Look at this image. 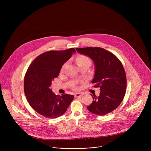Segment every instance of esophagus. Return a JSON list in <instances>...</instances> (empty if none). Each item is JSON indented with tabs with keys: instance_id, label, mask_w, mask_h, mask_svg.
<instances>
[{
	"instance_id": "esophagus-1",
	"label": "esophagus",
	"mask_w": 151,
	"mask_h": 151,
	"mask_svg": "<svg viewBox=\"0 0 151 151\" xmlns=\"http://www.w3.org/2000/svg\"><path fill=\"white\" fill-rule=\"evenodd\" d=\"M83 95H84L83 93H76V94L74 95V96H75L76 98H78V97H81V96H82Z\"/></svg>"
}]
</instances>
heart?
<instances>
[{
  "label": "heart",
  "mask_w": 151,
  "mask_h": 151,
  "mask_svg": "<svg viewBox=\"0 0 151 151\" xmlns=\"http://www.w3.org/2000/svg\"><path fill=\"white\" fill-rule=\"evenodd\" d=\"M76 62L77 65L80 67L83 65H86V64H91V60L90 59L85 55H79L77 57L76 59ZM66 65V63H65L63 65L62 67L61 71H63Z\"/></svg>",
  "instance_id": "1"
}]
</instances>
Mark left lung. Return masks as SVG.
Wrapping results in <instances>:
<instances>
[{
	"instance_id": "8db88e82",
	"label": "left lung",
	"mask_w": 151,
	"mask_h": 151,
	"mask_svg": "<svg viewBox=\"0 0 151 151\" xmlns=\"http://www.w3.org/2000/svg\"><path fill=\"white\" fill-rule=\"evenodd\" d=\"M80 54L89 57L95 65V87H99V96H93L88 110L96 115L104 116L115 110L123 100L127 80L123 65L112 53L98 47L76 48Z\"/></svg>"
}]
</instances>
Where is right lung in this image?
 Returning <instances> with one entry per match:
<instances>
[{"label":"right lung","instance_id":"obj_1","mask_svg":"<svg viewBox=\"0 0 151 151\" xmlns=\"http://www.w3.org/2000/svg\"><path fill=\"white\" fill-rule=\"evenodd\" d=\"M74 48L45 52L29 66L24 77V89L27 100L32 109L44 117L53 119L63 115L74 96L55 95L50 89L64 65L76 53Z\"/></svg>","mask_w":151,"mask_h":151}]
</instances>
